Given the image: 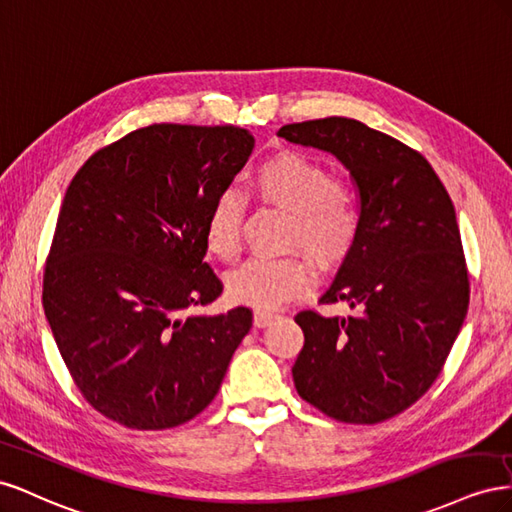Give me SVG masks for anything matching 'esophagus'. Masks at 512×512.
<instances>
[{
    "instance_id": "1",
    "label": "esophagus",
    "mask_w": 512,
    "mask_h": 512,
    "mask_svg": "<svg viewBox=\"0 0 512 512\" xmlns=\"http://www.w3.org/2000/svg\"><path fill=\"white\" fill-rule=\"evenodd\" d=\"M276 317H279V315H276V313H272V311H255V326L257 328H264V326H268L270 324V321L272 319H276Z\"/></svg>"
}]
</instances>
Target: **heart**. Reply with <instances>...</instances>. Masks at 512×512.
Returning a JSON list of instances; mask_svg holds the SVG:
<instances>
[{
  "instance_id": "b5f03b06",
  "label": "heart",
  "mask_w": 512,
  "mask_h": 512,
  "mask_svg": "<svg viewBox=\"0 0 512 512\" xmlns=\"http://www.w3.org/2000/svg\"><path fill=\"white\" fill-rule=\"evenodd\" d=\"M251 193L266 206L287 212L285 244L300 248L317 268L341 261L358 238L360 206L352 188L330 178L315 160L283 154L257 167ZM244 201L233 191L216 195L203 225L208 251L231 261L238 255ZM309 285V268L298 255L255 257L229 276V296L240 304L274 306Z\"/></svg>"
}]
</instances>
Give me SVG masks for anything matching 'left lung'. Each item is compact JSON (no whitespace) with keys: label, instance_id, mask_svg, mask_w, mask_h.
Masks as SVG:
<instances>
[{"label":"left lung","instance_id":"8db88e82","mask_svg":"<svg viewBox=\"0 0 512 512\" xmlns=\"http://www.w3.org/2000/svg\"><path fill=\"white\" fill-rule=\"evenodd\" d=\"M279 137L337 156L360 197V231L319 302L300 311L294 384L319 412L375 425L405 412L440 375L470 304L455 206L420 152L349 118L287 124Z\"/></svg>","mask_w":512,"mask_h":512}]
</instances>
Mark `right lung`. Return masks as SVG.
<instances>
[{"mask_svg":"<svg viewBox=\"0 0 512 512\" xmlns=\"http://www.w3.org/2000/svg\"><path fill=\"white\" fill-rule=\"evenodd\" d=\"M240 126L152 124L98 150L72 178L42 306L96 412L137 431L184 425L216 397L253 311L193 313L223 294L203 225L246 165Z\"/></svg>","mask_w":512,"mask_h":512,"instance_id":"add662e5","label":"right lung"}]
</instances>
